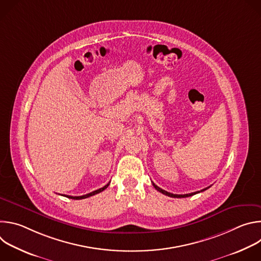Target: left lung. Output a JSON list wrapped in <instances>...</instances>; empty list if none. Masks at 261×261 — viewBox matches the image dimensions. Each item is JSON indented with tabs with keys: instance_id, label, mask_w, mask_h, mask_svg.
I'll list each match as a JSON object with an SVG mask.
<instances>
[{
	"instance_id": "8db88e82",
	"label": "left lung",
	"mask_w": 261,
	"mask_h": 261,
	"mask_svg": "<svg viewBox=\"0 0 261 261\" xmlns=\"http://www.w3.org/2000/svg\"><path fill=\"white\" fill-rule=\"evenodd\" d=\"M152 184H153V186L155 187V189L157 190V191H159V192H161L162 194H165V195H167V196H169V197H174V198H184V197H189V196H192V195H195V194H197V193H199V192H202V191H204V190H206V189H208L210 187H207V188H205V189H202V190H200V191H197V192H192V193H189V194H172V193H169V192H167V191H165V190H163V189H161V188H159L157 185H155L153 181H152Z\"/></svg>"
}]
</instances>
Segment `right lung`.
<instances>
[{"label": "right lung", "mask_w": 261, "mask_h": 261, "mask_svg": "<svg viewBox=\"0 0 261 261\" xmlns=\"http://www.w3.org/2000/svg\"><path fill=\"white\" fill-rule=\"evenodd\" d=\"M108 186H109V182H108L107 185H105L104 187H102V188H100V189H98V190H95V191H93V192H91V193H89V194L83 195V196H69V195H63V196H66V197L72 198V199H84V198H88V197H90V196H93V195H95V194H98V193L102 192L103 190H105V189L108 187Z\"/></svg>", "instance_id": "1"}]
</instances>
